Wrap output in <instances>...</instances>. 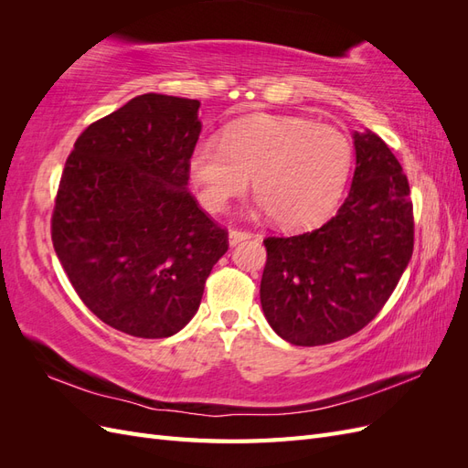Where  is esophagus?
I'll return each instance as SVG.
<instances>
[{
    "instance_id": "esophagus-1",
    "label": "esophagus",
    "mask_w": 468,
    "mask_h": 468,
    "mask_svg": "<svg viewBox=\"0 0 468 468\" xmlns=\"http://www.w3.org/2000/svg\"><path fill=\"white\" fill-rule=\"evenodd\" d=\"M251 232H244V230H230L229 232V244L230 246H238L239 242H244V239H250Z\"/></svg>"
}]
</instances>
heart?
<instances>
[{
	"instance_id": "heart-1",
	"label": "heart",
	"mask_w": 468,
	"mask_h": 468,
	"mask_svg": "<svg viewBox=\"0 0 468 468\" xmlns=\"http://www.w3.org/2000/svg\"><path fill=\"white\" fill-rule=\"evenodd\" d=\"M349 138L328 124L291 117L242 119L224 140L203 138L191 152L189 174L199 199L218 212L250 187L258 205L285 229H306L328 218L351 172Z\"/></svg>"
}]
</instances>
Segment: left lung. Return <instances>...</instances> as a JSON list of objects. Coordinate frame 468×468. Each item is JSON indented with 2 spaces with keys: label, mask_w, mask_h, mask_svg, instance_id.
Instances as JSON below:
<instances>
[{
  "label": "left lung",
  "mask_w": 468,
  "mask_h": 468,
  "mask_svg": "<svg viewBox=\"0 0 468 468\" xmlns=\"http://www.w3.org/2000/svg\"><path fill=\"white\" fill-rule=\"evenodd\" d=\"M347 199L318 230L263 239L260 299L292 346H325L365 328L399 285L414 251V212L400 162L375 133L353 134Z\"/></svg>",
  "instance_id": "8db88e82"
}]
</instances>
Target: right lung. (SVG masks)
<instances>
[{
  "label": "right lung",
  "mask_w": 468,
  "mask_h": 468,
  "mask_svg": "<svg viewBox=\"0 0 468 468\" xmlns=\"http://www.w3.org/2000/svg\"><path fill=\"white\" fill-rule=\"evenodd\" d=\"M197 99L144 93L95 121L68 155L52 244L74 291L111 328L169 337L199 310L229 232L189 193Z\"/></svg>",
  "instance_id": "add662e5"
}]
</instances>
